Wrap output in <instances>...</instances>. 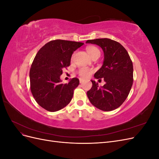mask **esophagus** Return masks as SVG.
<instances>
[{
    "instance_id": "obj_1",
    "label": "esophagus",
    "mask_w": 159,
    "mask_h": 159,
    "mask_svg": "<svg viewBox=\"0 0 159 159\" xmlns=\"http://www.w3.org/2000/svg\"><path fill=\"white\" fill-rule=\"evenodd\" d=\"M84 81H85V80H84V79H81V78L80 79V82L81 84H82V83H84Z\"/></svg>"
}]
</instances>
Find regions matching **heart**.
Returning a JSON list of instances; mask_svg holds the SVG:
<instances>
[{
    "instance_id": "b5f03b06",
    "label": "heart",
    "mask_w": 159,
    "mask_h": 159,
    "mask_svg": "<svg viewBox=\"0 0 159 159\" xmlns=\"http://www.w3.org/2000/svg\"><path fill=\"white\" fill-rule=\"evenodd\" d=\"M87 51H88V54L91 57V58L96 56H100V51L98 48L95 46H88L87 48ZM74 56H75V54L72 55L71 60L74 59ZM91 72H92V70L91 69H89L88 68H81L78 70V74L81 77H82V78H87L91 75Z\"/></svg>"
}]
</instances>
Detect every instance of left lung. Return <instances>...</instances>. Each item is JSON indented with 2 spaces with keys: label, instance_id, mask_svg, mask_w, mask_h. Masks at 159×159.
I'll return each mask as SVG.
<instances>
[{
  "label": "left lung",
  "instance_id": "8db88e82",
  "mask_svg": "<svg viewBox=\"0 0 159 159\" xmlns=\"http://www.w3.org/2000/svg\"><path fill=\"white\" fill-rule=\"evenodd\" d=\"M102 48L104 53L103 64L94 78H103L105 84L99 87L91 80L92 87L87 95L91 103L104 111H110L121 106L131 91L133 81V66L127 51L120 43L98 38L86 41Z\"/></svg>",
  "mask_w": 159,
  "mask_h": 159
}]
</instances>
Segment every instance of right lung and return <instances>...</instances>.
<instances>
[{
  "label": "right lung",
  "instance_id": "obj_1",
  "mask_svg": "<svg viewBox=\"0 0 159 159\" xmlns=\"http://www.w3.org/2000/svg\"><path fill=\"white\" fill-rule=\"evenodd\" d=\"M84 43L63 40H52L38 52L30 70V89L38 104L48 111L65 107L71 102L80 81L61 83L63 68L70 65L72 54Z\"/></svg>",
  "mask_w": 159,
  "mask_h": 159
}]
</instances>
